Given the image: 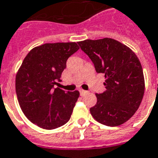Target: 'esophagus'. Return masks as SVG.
<instances>
[{
	"label": "esophagus",
	"instance_id": "esophagus-1",
	"mask_svg": "<svg viewBox=\"0 0 158 158\" xmlns=\"http://www.w3.org/2000/svg\"><path fill=\"white\" fill-rule=\"evenodd\" d=\"M79 92H80L81 96H83L84 94H86V93H87V91H85V90H82V89H81V90H80Z\"/></svg>",
	"mask_w": 158,
	"mask_h": 158
}]
</instances>
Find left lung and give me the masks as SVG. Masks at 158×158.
Here are the masks:
<instances>
[{
  "instance_id": "left-lung-1",
  "label": "left lung",
  "mask_w": 158,
  "mask_h": 158,
  "mask_svg": "<svg viewBox=\"0 0 158 158\" xmlns=\"http://www.w3.org/2000/svg\"><path fill=\"white\" fill-rule=\"evenodd\" d=\"M78 45L105 75L106 91L96 94L97 104L90 108L96 121L108 127L122 125L142 102L145 82L142 65L129 47L111 38L85 40Z\"/></svg>"
}]
</instances>
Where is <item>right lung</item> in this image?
Masks as SVG:
<instances>
[{"mask_svg": "<svg viewBox=\"0 0 158 158\" xmlns=\"http://www.w3.org/2000/svg\"><path fill=\"white\" fill-rule=\"evenodd\" d=\"M79 49L76 42L47 43L33 48L16 77V92L25 116L41 128L52 130L71 118L79 92L54 86L61 81L67 59Z\"/></svg>", "mask_w": 158, "mask_h": 158, "instance_id": "1", "label": "right lung"}]
</instances>
